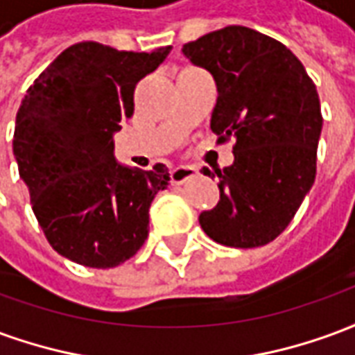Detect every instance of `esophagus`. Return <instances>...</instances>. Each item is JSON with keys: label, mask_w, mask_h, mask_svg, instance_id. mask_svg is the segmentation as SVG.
Returning <instances> with one entry per match:
<instances>
[{"label": "esophagus", "mask_w": 355, "mask_h": 355, "mask_svg": "<svg viewBox=\"0 0 355 355\" xmlns=\"http://www.w3.org/2000/svg\"><path fill=\"white\" fill-rule=\"evenodd\" d=\"M196 175V169H193L192 165H177L175 169L171 171V182L173 184H180V182H184L190 177Z\"/></svg>", "instance_id": "obj_1"}]
</instances>
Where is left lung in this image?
I'll list each match as a JSON object with an SVG mask.
<instances>
[{"label":"left lung","instance_id":"8db88e82","mask_svg":"<svg viewBox=\"0 0 355 355\" xmlns=\"http://www.w3.org/2000/svg\"><path fill=\"white\" fill-rule=\"evenodd\" d=\"M215 78L211 129L236 140L234 163L216 169L220 200L200 224L226 247L266 245L282 234L315 180L323 117L304 66L283 43L245 26H226L182 47ZM203 175L215 177L207 167Z\"/></svg>","mask_w":355,"mask_h":355}]
</instances>
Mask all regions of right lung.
Returning a JSON list of instances; mask_svg holds the SVG:
<instances>
[{
    "label": "right lung",
    "instance_id": "add662e5",
    "mask_svg": "<svg viewBox=\"0 0 355 355\" xmlns=\"http://www.w3.org/2000/svg\"><path fill=\"white\" fill-rule=\"evenodd\" d=\"M171 53L81 42L62 51L22 98L12 154L45 238L81 266L114 268L148 238V211L169 184L163 163L131 169L114 135L132 116V93Z\"/></svg>",
    "mask_w": 355,
    "mask_h": 355
}]
</instances>
